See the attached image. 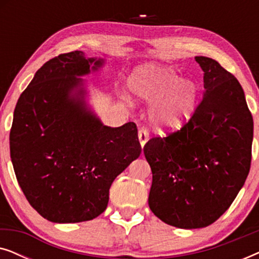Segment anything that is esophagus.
Masks as SVG:
<instances>
[{
	"mask_svg": "<svg viewBox=\"0 0 259 259\" xmlns=\"http://www.w3.org/2000/svg\"><path fill=\"white\" fill-rule=\"evenodd\" d=\"M138 137H139L141 147H144L145 144L148 141V131L146 128H140L139 132H138Z\"/></svg>",
	"mask_w": 259,
	"mask_h": 259,
	"instance_id": "esophagus-1",
	"label": "esophagus"
}]
</instances>
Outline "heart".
<instances>
[{
    "mask_svg": "<svg viewBox=\"0 0 259 259\" xmlns=\"http://www.w3.org/2000/svg\"><path fill=\"white\" fill-rule=\"evenodd\" d=\"M128 91L141 101L151 102L150 119L159 130H178L191 119L197 106L196 83L182 79L168 66L146 63L137 67L127 77ZM122 99L132 104L130 95Z\"/></svg>",
    "mask_w": 259,
    "mask_h": 259,
    "instance_id": "obj_1",
    "label": "heart"
}]
</instances>
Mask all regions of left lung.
I'll use <instances>...</instances> for the list:
<instances>
[{
  "instance_id": "left-lung-1",
  "label": "left lung",
  "mask_w": 259,
  "mask_h": 259,
  "mask_svg": "<svg viewBox=\"0 0 259 259\" xmlns=\"http://www.w3.org/2000/svg\"><path fill=\"white\" fill-rule=\"evenodd\" d=\"M204 97L178 132L152 138L151 211L179 229L211 225L230 207L250 171L253 120L238 80L213 59L196 56Z\"/></svg>"
}]
</instances>
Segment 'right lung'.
<instances>
[{"instance_id":"add662e5","label":"right lung","mask_w":259,"mask_h":259,"mask_svg":"<svg viewBox=\"0 0 259 259\" xmlns=\"http://www.w3.org/2000/svg\"><path fill=\"white\" fill-rule=\"evenodd\" d=\"M105 60L75 51L49 60L17 101L10 158L29 204L53 223H80L106 210L112 183L139 157L134 122L102 123L81 76Z\"/></svg>"}]
</instances>
